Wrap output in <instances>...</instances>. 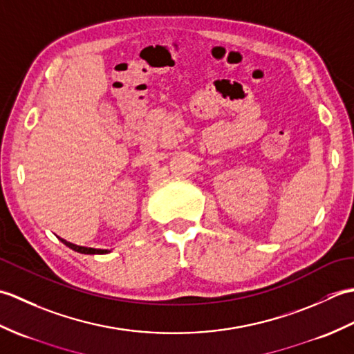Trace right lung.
<instances>
[{
    "instance_id": "obj_1",
    "label": "right lung",
    "mask_w": 354,
    "mask_h": 354,
    "mask_svg": "<svg viewBox=\"0 0 354 354\" xmlns=\"http://www.w3.org/2000/svg\"><path fill=\"white\" fill-rule=\"evenodd\" d=\"M59 240H61V242H62L64 245L71 248L73 251L80 252V254H108V252H109L108 250H95V248H86V246L74 245V243H71V242H66V240H64V239H61V237H59Z\"/></svg>"
}]
</instances>
